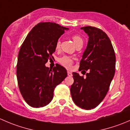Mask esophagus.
I'll list each match as a JSON object with an SVG mask.
<instances>
[{"instance_id": "obj_1", "label": "esophagus", "mask_w": 130, "mask_h": 130, "mask_svg": "<svg viewBox=\"0 0 130 130\" xmlns=\"http://www.w3.org/2000/svg\"><path fill=\"white\" fill-rule=\"evenodd\" d=\"M67 74H68V76H69V77H71V76H72V73L71 72H70V71L67 72Z\"/></svg>"}]
</instances>
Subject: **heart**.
<instances>
[{
    "label": "heart",
    "instance_id": "heart-1",
    "mask_svg": "<svg viewBox=\"0 0 130 130\" xmlns=\"http://www.w3.org/2000/svg\"><path fill=\"white\" fill-rule=\"evenodd\" d=\"M72 38L76 46L79 45V44H83L84 40L83 38L81 37L80 35H74L72 36ZM61 45V41L60 40H58L57 43L55 44V48L57 50L59 49ZM58 61L60 62V63L61 65H62L63 66L65 67L66 68H70L71 67L73 63V59L71 57H68V56H63V57L60 58L58 59Z\"/></svg>",
    "mask_w": 130,
    "mask_h": 130
}]
</instances>
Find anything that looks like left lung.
Segmentation results:
<instances>
[{
  "instance_id": "left-lung-1",
  "label": "left lung",
  "mask_w": 130,
  "mask_h": 130,
  "mask_svg": "<svg viewBox=\"0 0 130 130\" xmlns=\"http://www.w3.org/2000/svg\"><path fill=\"white\" fill-rule=\"evenodd\" d=\"M81 29L88 35L89 41L79 70H88V73L85 78L72 73L74 82L70 92L76 105L89 110L97 107L107 94L115 75L116 56L111 41L103 30L92 26Z\"/></svg>"
}]
</instances>
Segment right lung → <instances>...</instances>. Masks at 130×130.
I'll return each mask as SVG.
<instances>
[{
	"label": "right lung",
	"mask_w": 130,
	"mask_h": 130,
	"mask_svg": "<svg viewBox=\"0 0 130 130\" xmlns=\"http://www.w3.org/2000/svg\"><path fill=\"white\" fill-rule=\"evenodd\" d=\"M68 28L55 23H40L31 30L19 50L17 63L18 86L24 101L32 107H44L52 101L53 92L67 76L63 67L53 70L45 66L53 58L55 44Z\"/></svg>",
	"instance_id": "obj_1"
}]
</instances>
